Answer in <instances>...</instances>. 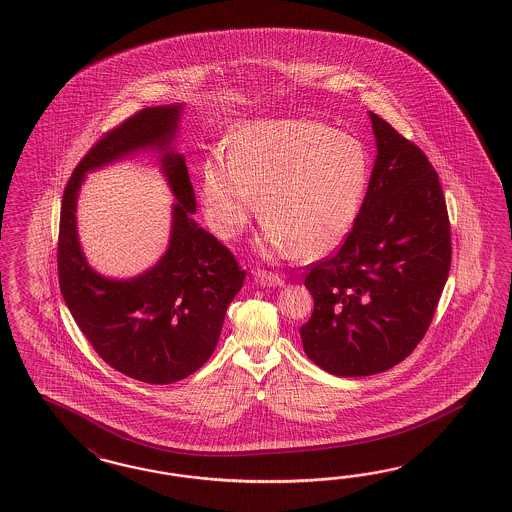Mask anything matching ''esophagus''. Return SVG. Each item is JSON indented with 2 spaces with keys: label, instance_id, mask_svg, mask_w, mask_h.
I'll return each mask as SVG.
<instances>
[{
  "label": "esophagus",
  "instance_id": "obj_1",
  "mask_svg": "<svg viewBox=\"0 0 512 512\" xmlns=\"http://www.w3.org/2000/svg\"><path fill=\"white\" fill-rule=\"evenodd\" d=\"M255 283H259L261 287H283L285 285V279L281 275L272 274V272H266V270H259L253 275Z\"/></svg>",
  "mask_w": 512,
  "mask_h": 512
}]
</instances>
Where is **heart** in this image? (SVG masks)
<instances>
[{
  "instance_id": "b5f03b06",
  "label": "heart",
  "mask_w": 512,
  "mask_h": 512,
  "mask_svg": "<svg viewBox=\"0 0 512 512\" xmlns=\"http://www.w3.org/2000/svg\"><path fill=\"white\" fill-rule=\"evenodd\" d=\"M368 185V155L348 133L305 118L242 125L229 159L201 168V200L212 229L235 238L259 209L262 248L320 257L346 238ZM258 200H254V196Z\"/></svg>"
}]
</instances>
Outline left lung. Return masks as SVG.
Instances as JSON below:
<instances>
[{"instance_id":"8db88e82","label":"left lung","mask_w":512,"mask_h":512,"mask_svg":"<svg viewBox=\"0 0 512 512\" xmlns=\"http://www.w3.org/2000/svg\"><path fill=\"white\" fill-rule=\"evenodd\" d=\"M377 157L361 211L342 246L312 262L314 311L300 327L325 372L390 370L424 338L451 266V231L437 170L414 142L370 113Z\"/></svg>"}]
</instances>
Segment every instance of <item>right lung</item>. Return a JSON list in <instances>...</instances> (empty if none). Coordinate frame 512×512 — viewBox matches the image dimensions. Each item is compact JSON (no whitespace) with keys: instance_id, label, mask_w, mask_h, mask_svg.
Masks as SVG:
<instances>
[{"instance_id":"add662e5","label":"right lung","mask_w":512,"mask_h":512,"mask_svg":"<svg viewBox=\"0 0 512 512\" xmlns=\"http://www.w3.org/2000/svg\"><path fill=\"white\" fill-rule=\"evenodd\" d=\"M181 105L148 107L107 131L64 188L57 270L64 301L90 346L116 372L170 385L198 372L218 344L225 311L246 272L235 255L190 218L196 211L185 159L166 151L175 198L170 246L146 274L113 281L88 266L75 233V200L85 172L142 148L168 150Z\"/></svg>"}]
</instances>
